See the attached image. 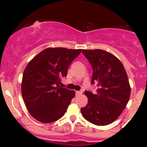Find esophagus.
Wrapping results in <instances>:
<instances>
[{
	"mask_svg": "<svg viewBox=\"0 0 147 147\" xmlns=\"http://www.w3.org/2000/svg\"><path fill=\"white\" fill-rule=\"evenodd\" d=\"M82 91L79 90V91H76V95H82Z\"/></svg>",
	"mask_w": 147,
	"mask_h": 147,
	"instance_id": "obj_1",
	"label": "esophagus"
}]
</instances>
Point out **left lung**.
<instances>
[{
    "instance_id": "left-lung-1",
    "label": "left lung",
    "mask_w": 147,
    "mask_h": 147,
    "mask_svg": "<svg viewBox=\"0 0 147 147\" xmlns=\"http://www.w3.org/2000/svg\"><path fill=\"white\" fill-rule=\"evenodd\" d=\"M91 65V84L96 92L85 90L88 104L81 109L83 117L92 124L105 126L120 115L131 94L129 79L122 63L112 54L102 50H83Z\"/></svg>"
}]
</instances>
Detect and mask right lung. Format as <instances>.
Wrapping results in <instances>:
<instances>
[{
	"label": "right lung",
	"instance_id": "right-lung-1",
	"mask_svg": "<svg viewBox=\"0 0 147 147\" xmlns=\"http://www.w3.org/2000/svg\"><path fill=\"white\" fill-rule=\"evenodd\" d=\"M81 49L47 48L30 61L22 79V95L28 111L42 123H51L63 117L75 92L60 86L68 68Z\"/></svg>",
	"mask_w": 147,
	"mask_h": 147
}]
</instances>
